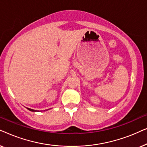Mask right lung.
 Returning <instances> with one entry per match:
<instances>
[{"mask_svg": "<svg viewBox=\"0 0 147 147\" xmlns=\"http://www.w3.org/2000/svg\"><path fill=\"white\" fill-rule=\"evenodd\" d=\"M28 110H30V111H32V112H36V110H33V109H31V108H27Z\"/></svg>", "mask_w": 147, "mask_h": 147, "instance_id": "obj_1", "label": "right lung"}]
</instances>
